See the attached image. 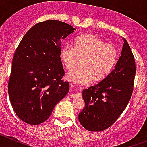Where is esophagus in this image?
<instances>
[{
	"instance_id": "34e87169",
	"label": "esophagus",
	"mask_w": 147,
	"mask_h": 147,
	"mask_svg": "<svg viewBox=\"0 0 147 147\" xmlns=\"http://www.w3.org/2000/svg\"><path fill=\"white\" fill-rule=\"evenodd\" d=\"M81 95L80 94H78V93H74V94H71L70 95V96L71 98H75V97H77V96H80Z\"/></svg>"
}]
</instances>
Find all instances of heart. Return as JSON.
<instances>
[{"mask_svg": "<svg viewBox=\"0 0 147 147\" xmlns=\"http://www.w3.org/2000/svg\"><path fill=\"white\" fill-rule=\"evenodd\" d=\"M60 57L67 70L74 69L80 59L82 67L68 73L67 80L76 84L86 85L93 80H101L107 76L115 65L117 50L113 44L105 43L93 34L78 37L74 46L65 45L61 49Z\"/></svg>", "mask_w": 147, "mask_h": 147, "instance_id": "b5f03b06", "label": "heart"}]
</instances>
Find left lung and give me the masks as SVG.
I'll use <instances>...</instances> for the list:
<instances>
[{
  "label": "left lung",
  "mask_w": 147,
  "mask_h": 147,
  "mask_svg": "<svg viewBox=\"0 0 147 147\" xmlns=\"http://www.w3.org/2000/svg\"><path fill=\"white\" fill-rule=\"evenodd\" d=\"M121 53L114 69L97 85L84 89L85 108L78 115L87 130L100 132L113 124L125 110L132 96L136 62L124 38Z\"/></svg>",
  "instance_id": "8db88e82"
}]
</instances>
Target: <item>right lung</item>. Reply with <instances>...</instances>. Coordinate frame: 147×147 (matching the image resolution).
<instances>
[{"mask_svg": "<svg viewBox=\"0 0 147 147\" xmlns=\"http://www.w3.org/2000/svg\"><path fill=\"white\" fill-rule=\"evenodd\" d=\"M69 24L45 20L30 28L12 59L8 91L18 118L32 125L47 120L56 105L65 96L69 83L61 61V41L74 32Z\"/></svg>", "mask_w": 147, "mask_h": 147, "instance_id": "1", "label": "right lung"}]
</instances>
